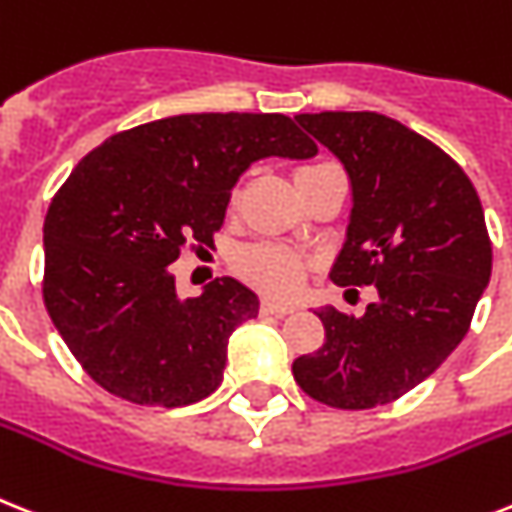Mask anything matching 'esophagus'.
<instances>
[{"label": "esophagus", "instance_id": "1", "mask_svg": "<svg viewBox=\"0 0 512 512\" xmlns=\"http://www.w3.org/2000/svg\"><path fill=\"white\" fill-rule=\"evenodd\" d=\"M260 313H265V315H289V313H294V307L284 305V302H270V299H263V305H260Z\"/></svg>", "mask_w": 512, "mask_h": 512}]
</instances>
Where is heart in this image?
Instances as JSON below:
<instances>
[{"instance_id":"heart-1","label":"heart","mask_w":512,"mask_h":512,"mask_svg":"<svg viewBox=\"0 0 512 512\" xmlns=\"http://www.w3.org/2000/svg\"><path fill=\"white\" fill-rule=\"evenodd\" d=\"M315 168L321 165H305L294 173V178L305 176ZM234 268L244 281H249L260 292L270 297H292L302 284L307 263L305 257H299L292 249L276 247V244H255L234 257Z\"/></svg>"}]
</instances>
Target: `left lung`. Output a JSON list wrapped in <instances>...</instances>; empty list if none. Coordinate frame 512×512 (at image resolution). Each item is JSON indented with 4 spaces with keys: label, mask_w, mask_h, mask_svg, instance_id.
<instances>
[{
    "label": "left lung",
    "mask_w": 512,
    "mask_h": 512,
    "mask_svg": "<svg viewBox=\"0 0 512 512\" xmlns=\"http://www.w3.org/2000/svg\"><path fill=\"white\" fill-rule=\"evenodd\" d=\"M297 123L342 160L352 184L339 286H376L365 315L326 305V342L294 360L323 405L368 410L429 378L471 328L492 276V242L471 178L447 152L378 112H305Z\"/></svg>",
    "instance_id": "1"
}]
</instances>
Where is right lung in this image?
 <instances>
[{"mask_svg": "<svg viewBox=\"0 0 512 512\" xmlns=\"http://www.w3.org/2000/svg\"><path fill=\"white\" fill-rule=\"evenodd\" d=\"M315 155L278 112H197L115 134L83 157L44 218V305L83 371L134 405L213 394L228 336L257 318L260 299L228 276L181 299L170 265L189 244L213 247L252 162Z\"/></svg>", "mask_w": 512, "mask_h": 512, "instance_id": "obj_1", "label": "right lung"}]
</instances>
